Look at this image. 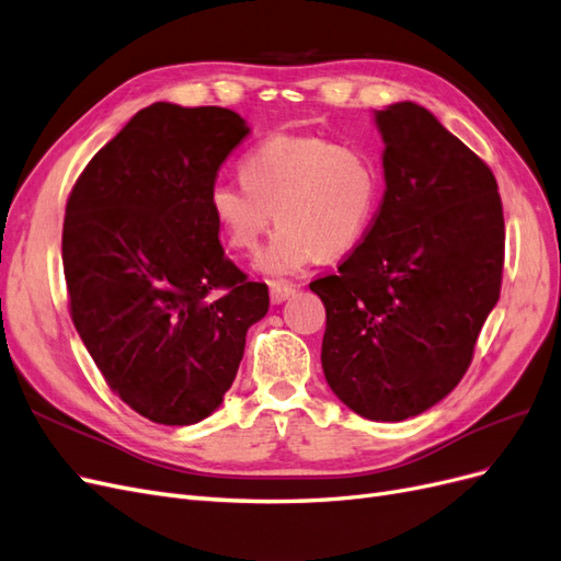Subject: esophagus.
Instances as JSON below:
<instances>
[{"label": "esophagus", "mask_w": 561, "mask_h": 561, "mask_svg": "<svg viewBox=\"0 0 561 561\" xmlns=\"http://www.w3.org/2000/svg\"><path fill=\"white\" fill-rule=\"evenodd\" d=\"M268 293H271V301L283 304L287 297L295 295V285H287L283 280H271L268 283Z\"/></svg>", "instance_id": "1"}]
</instances>
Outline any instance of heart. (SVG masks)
Instances as JSON below:
<instances>
[{"label":"heart","instance_id":"heart-1","mask_svg":"<svg viewBox=\"0 0 561 561\" xmlns=\"http://www.w3.org/2000/svg\"><path fill=\"white\" fill-rule=\"evenodd\" d=\"M241 178L217 180L208 208L225 241L245 254L260 248L276 217L262 257L271 276H295L322 254L358 245L381 194L377 161L365 149L316 133L268 135L243 157Z\"/></svg>","mask_w":561,"mask_h":561}]
</instances>
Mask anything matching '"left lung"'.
I'll list each match as a JSON object with an SVG mask.
<instances>
[{
	"mask_svg": "<svg viewBox=\"0 0 561 561\" xmlns=\"http://www.w3.org/2000/svg\"><path fill=\"white\" fill-rule=\"evenodd\" d=\"M386 192L363 243L309 287L325 304L322 371L369 421L451 393L501 297L505 222L491 168L421 105L377 112Z\"/></svg>",
	"mask_w": 561,
	"mask_h": 561,
	"instance_id": "8db88e82",
	"label": "left lung"
}]
</instances>
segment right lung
Here are the masks:
<instances>
[{
	"label": "right lung",
	"mask_w": 561,
	"mask_h": 561,
	"mask_svg": "<svg viewBox=\"0 0 561 561\" xmlns=\"http://www.w3.org/2000/svg\"><path fill=\"white\" fill-rule=\"evenodd\" d=\"M248 126L225 107L154 103L83 168L65 208L70 316L112 393L163 426L213 414L268 311L219 245L208 192Z\"/></svg>",
	"instance_id": "right-lung-1"
}]
</instances>
